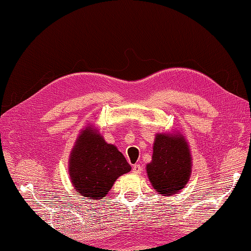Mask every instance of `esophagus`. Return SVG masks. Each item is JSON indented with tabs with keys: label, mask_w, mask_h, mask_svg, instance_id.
<instances>
[{
	"label": "esophagus",
	"mask_w": 251,
	"mask_h": 251,
	"mask_svg": "<svg viewBox=\"0 0 251 251\" xmlns=\"http://www.w3.org/2000/svg\"><path fill=\"white\" fill-rule=\"evenodd\" d=\"M142 171H143V169H142V167L140 166V164H134L133 166V173L134 174H136V175H138V174H141Z\"/></svg>",
	"instance_id": "1"
}]
</instances>
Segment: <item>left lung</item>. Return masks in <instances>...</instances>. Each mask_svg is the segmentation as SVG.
I'll use <instances>...</instances> for the list:
<instances>
[{"mask_svg":"<svg viewBox=\"0 0 251 251\" xmlns=\"http://www.w3.org/2000/svg\"><path fill=\"white\" fill-rule=\"evenodd\" d=\"M147 173L158 194L171 196L184 188L192 174V155L181 134H156Z\"/></svg>","mask_w":251,"mask_h":251,"instance_id":"left-lung-1","label":"left lung"}]
</instances>
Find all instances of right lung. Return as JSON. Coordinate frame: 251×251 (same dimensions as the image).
Masks as SVG:
<instances>
[{
    "label": "right lung",
    "instance_id": "add662e5",
    "mask_svg": "<svg viewBox=\"0 0 251 251\" xmlns=\"http://www.w3.org/2000/svg\"><path fill=\"white\" fill-rule=\"evenodd\" d=\"M132 167L113 144H108L98 130L87 126L76 138L69 160L72 185L84 198L101 200L114 182Z\"/></svg>",
    "mask_w": 251,
    "mask_h": 251
}]
</instances>
